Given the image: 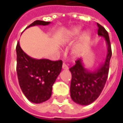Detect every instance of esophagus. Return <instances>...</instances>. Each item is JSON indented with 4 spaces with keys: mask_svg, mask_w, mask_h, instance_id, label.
I'll use <instances>...</instances> for the list:
<instances>
[{
    "mask_svg": "<svg viewBox=\"0 0 123 123\" xmlns=\"http://www.w3.org/2000/svg\"><path fill=\"white\" fill-rule=\"evenodd\" d=\"M62 69H64V70H68V67L67 66V64H64V63H63L62 64Z\"/></svg>",
    "mask_w": 123,
    "mask_h": 123,
    "instance_id": "obj_1",
    "label": "esophagus"
}]
</instances>
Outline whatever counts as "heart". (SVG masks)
Wrapping results in <instances>:
<instances>
[{
  "instance_id": "heart-1",
  "label": "heart",
  "mask_w": 123,
  "mask_h": 123,
  "mask_svg": "<svg viewBox=\"0 0 123 123\" xmlns=\"http://www.w3.org/2000/svg\"><path fill=\"white\" fill-rule=\"evenodd\" d=\"M80 31H81V28H73L66 33L65 37H64V38H63V41H66V42L71 41L74 38L77 37L78 35L80 34ZM90 31H86L84 32H83L80 35L77 43L75 44V45L74 46V47L72 49L73 54L76 55H80L82 52L86 45L88 44V41H90Z\"/></svg>"
}]
</instances>
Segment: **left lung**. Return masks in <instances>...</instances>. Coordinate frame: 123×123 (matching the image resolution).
Returning <instances> with one entry per match:
<instances>
[{"label":"left lung","instance_id":"8db88e82","mask_svg":"<svg viewBox=\"0 0 123 123\" xmlns=\"http://www.w3.org/2000/svg\"><path fill=\"white\" fill-rule=\"evenodd\" d=\"M98 34L105 38L107 46V53L105 62L98 69L90 72L83 66L82 59L76 61V64L70 68L72 74L70 83V97L75 103L88 105L99 96L108 77L109 62L112 55L111 43L108 32L97 23Z\"/></svg>","mask_w":123,"mask_h":123}]
</instances>
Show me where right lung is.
Instances as JSON below:
<instances>
[{"label": "right lung", "instance_id": "obj_1", "mask_svg": "<svg viewBox=\"0 0 123 123\" xmlns=\"http://www.w3.org/2000/svg\"><path fill=\"white\" fill-rule=\"evenodd\" d=\"M50 22L36 20L26 28L34 25H46ZM18 78L20 88L28 100L34 103L48 100L52 94V88L61 72V60L52 61L49 59H33L16 45Z\"/></svg>", "mask_w": 123, "mask_h": 123}]
</instances>
